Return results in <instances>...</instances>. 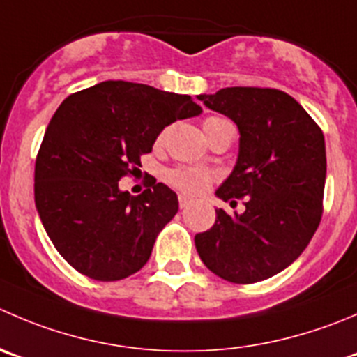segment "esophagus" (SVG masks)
Returning <instances> with one entry per match:
<instances>
[{
  "mask_svg": "<svg viewBox=\"0 0 357 357\" xmlns=\"http://www.w3.org/2000/svg\"><path fill=\"white\" fill-rule=\"evenodd\" d=\"M190 204H192V199H188L186 195H179V207H181V209L188 207Z\"/></svg>",
  "mask_w": 357,
  "mask_h": 357,
  "instance_id": "obj_1",
  "label": "esophagus"
}]
</instances>
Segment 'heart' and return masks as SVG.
Listing matches in <instances>:
<instances>
[{"instance_id":"b5f03b06","label":"heart","mask_w":357,"mask_h":357,"mask_svg":"<svg viewBox=\"0 0 357 357\" xmlns=\"http://www.w3.org/2000/svg\"><path fill=\"white\" fill-rule=\"evenodd\" d=\"M223 123H230L228 120L220 119V116H209V119L204 122V130L209 136L214 129H218ZM167 181L172 186L179 188L185 193H192V195H199V193L206 192L207 186L213 181V174L202 169H193V167H178L172 169L167 172Z\"/></svg>"}]
</instances>
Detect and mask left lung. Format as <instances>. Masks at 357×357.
<instances>
[{
  "label": "left lung",
  "mask_w": 357,
  "mask_h": 357,
  "mask_svg": "<svg viewBox=\"0 0 357 357\" xmlns=\"http://www.w3.org/2000/svg\"><path fill=\"white\" fill-rule=\"evenodd\" d=\"M199 99L237 126V164L216 197L245 199V211L230 216L216 209V223L195 235L197 252L225 281H263L291 265L319 227L326 181L323 130L278 89L227 86Z\"/></svg>",
  "instance_id": "8db88e82"
}]
</instances>
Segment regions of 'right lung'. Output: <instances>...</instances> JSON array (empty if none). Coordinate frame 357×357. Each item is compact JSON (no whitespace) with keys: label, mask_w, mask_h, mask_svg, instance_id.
Returning a JSON list of instances; mask_svg holds the SVG:
<instances>
[{"label":"right lung","mask_w":357,"mask_h":357,"mask_svg":"<svg viewBox=\"0 0 357 357\" xmlns=\"http://www.w3.org/2000/svg\"><path fill=\"white\" fill-rule=\"evenodd\" d=\"M200 113L190 96L122 79L62 101L38 151L34 202L55 249L79 274L120 281L146 265L178 195L157 183L134 197L119 181L165 127Z\"/></svg>","instance_id":"right-lung-1"}]
</instances>
